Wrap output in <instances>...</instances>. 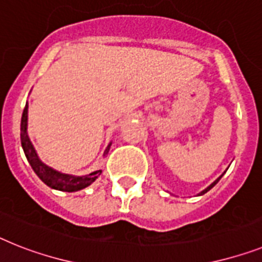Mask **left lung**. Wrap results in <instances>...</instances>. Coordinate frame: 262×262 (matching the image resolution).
Listing matches in <instances>:
<instances>
[{
    "instance_id": "1",
    "label": "left lung",
    "mask_w": 262,
    "mask_h": 262,
    "mask_svg": "<svg viewBox=\"0 0 262 262\" xmlns=\"http://www.w3.org/2000/svg\"><path fill=\"white\" fill-rule=\"evenodd\" d=\"M221 177H223V176H221ZM221 177H219V179H217V180H216V181L213 182V184H210V185H209V186H208V188H206V189H205V190H202V192H201V193H200V195H201V194H204V193H206V192H208V190H210V189H212V188H213V186L216 185L217 182H219V181H220V179H221Z\"/></svg>"
}]
</instances>
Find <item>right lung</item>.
Returning a JSON list of instances; mask_svg holds the SVG:
<instances>
[{"mask_svg": "<svg viewBox=\"0 0 262 262\" xmlns=\"http://www.w3.org/2000/svg\"><path fill=\"white\" fill-rule=\"evenodd\" d=\"M26 125H28V104H26L25 109L23 112V117H21V145H23L26 158H28V161H29L34 173L48 186L57 189V190H62V192H77V190H81V189L89 186L101 174L102 170H96V172L90 173L88 176L74 177V176L63 174V173L57 172L54 169L49 168L37 156L36 150H34L32 142H30L29 137H28V133H26ZM109 148H111V145L105 150V155L107 153Z\"/></svg>", "mask_w": 262, "mask_h": 262, "instance_id": "add662e5", "label": "right lung"}]
</instances>
